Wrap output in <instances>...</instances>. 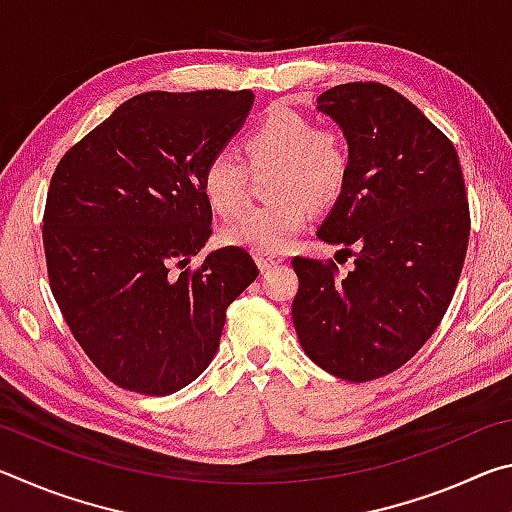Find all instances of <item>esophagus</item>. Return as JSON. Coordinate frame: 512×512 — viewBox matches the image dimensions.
Returning <instances> with one entry per match:
<instances>
[{"instance_id":"1","label":"esophagus","mask_w":512,"mask_h":512,"mask_svg":"<svg viewBox=\"0 0 512 512\" xmlns=\"http://www.w3.org/2000/svg\"><path fill=\"white\" fill-rule=\"evenodd\" d=\"M255 262H257V266H259V271H268V268L282 264L284 257H280V255H262V253H257V255H255Z\"/></svg>"}]
</instances>
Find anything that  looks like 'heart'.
I'll return each instance as SVG.
<instances>
[{
  "mask_svg": "<svg viewBox=\"0 0 512 512\" xmlns=\"http://www.w3.org/2000/svg\"><path fill=\"white\" fill-rule=\"evenodd\" d=\"M253 169L277 167L271 196L277 203L248 207L221 228L225 246L262 255L287 250L311 219V205L325 207L343 192L350 151L334 128H318L293 110L271 108L244 137ZM203 194L214 212L232 214L246 203L248 171L239 155L219 151L203 169Z\"/></svg>",
  "mask_w": 512,
  "mask_h": 512,
  "instance_id": "b5f03b06",
  "label": "heart"
}]
</instances>
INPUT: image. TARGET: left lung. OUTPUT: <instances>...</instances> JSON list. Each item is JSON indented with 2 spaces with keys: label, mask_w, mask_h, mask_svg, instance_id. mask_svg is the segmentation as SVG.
I'll return each instance as SVG.
<instances>
[{
  "label": "left lung",
  "mask_w": 512,
  "mask_h": 512,
  "mask_svg": "<svg viewBox=\"0 0 512 512\" xmlns=\"http://www.w3.org/2000/svg\"><path fill=\"white\" fill-rule=\"evenodd\" d=\"M350 151V173L318 239L357 250L354 268L293 257L291 316L307 357L329 375L370 381L404 366L436 332L463 271L470 207L454 144L381 83L318 97Z\"/></svg>",
  "instance_id": "8db88e82"
}]
</instances>
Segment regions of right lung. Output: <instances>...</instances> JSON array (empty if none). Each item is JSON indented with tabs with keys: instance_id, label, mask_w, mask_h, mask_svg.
<instances>
[{
	"instance_id": "1",
	"label": "right lung",
	"mask_w": 512,
	"mask_h": 512,
	"mask_svg": "<svg viewBox=\"0 0 512 512\" xmlns=\"http://www.w3.org/2000/svg\"><path fill=\"white\" fill-rule=\"evenodd\" d=\"M253 103L250 90L137 94L58 162L42 225L51 291L90 361L126 391L192 384L219 350L225 309L259 275L237 246L185 268L212 235L205 164Z\"/></svg>"
}]
</instances>
